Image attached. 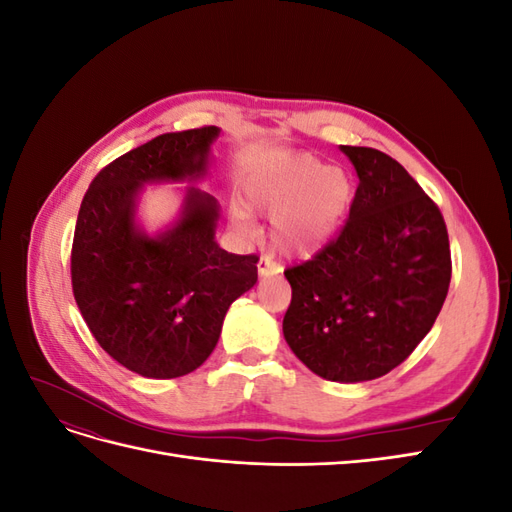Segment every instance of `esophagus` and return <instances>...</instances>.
<instances>
[{
  "label": "esophagus",
  "mask_w": 512,
  "mask_h": 512,
  "mask_svg": "<svg viewBox=\"0 0 512 512\" xmlns=\"http://www.w3.org/2000/svg\"><path fill=\"white\" fill-rule=\"evenodd\" d=\"M282 273V267L277 265V262L271 258V256H262L258 260V275L260 277H275Z\"/></svg>",
  "instance_id": "obj_1"
}]
</instances>
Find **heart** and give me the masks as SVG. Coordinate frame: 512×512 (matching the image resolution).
Listing matches in <instances>:
<instances>
[{"instance_id":"1","label":"heart","mask_w":512,"mask_h":512,"mask_svg":"<svg viewBox=\"0 0 512 512\" xmlns=\"http://www.w3.org/2000/svg\"><path fill=\"white\" fill-rule=\"evenodd\" d=\"M248 209L273 215V241L288 256H312L342 226L352 203L350 177L339 166H322L297 153L252 170L243 181ZM232 222L245 237L256 235L252 213L232 205Z\"/></svg>"}]
</instances>
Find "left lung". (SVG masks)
Here are the masks:
<instances>
[{
  "mask_svg": "<svg viewBox=\"0 0 512 512\" xmlns=\"http://www.w3.org/2000/svg\"><path fill=\"white\" fill-rule=\"evenodd\" d=\"M356 188L350 218L322 252L284 275L292 301L284 337L331 382H365L404 363L431 331L451 284L440 209L386 153L339 145Z\"/></svg>",
  "mask_w": 512,
  "mask_h": 512,
  "instance_id": "1",
  "label": "left lung"
}]
</instances>
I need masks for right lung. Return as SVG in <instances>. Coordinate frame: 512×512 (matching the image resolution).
<instances>
[{
    "label": "right lung",
    "instance_id": "right-lung-1",
    "mask_svg": "<svg viewBox=\"0 0 512 512\" xmlns=\"http://www.w3.org/2000/svg\"><path fill=\"white\" fill-rule=\"evenodd\" d=\"M220 128L170 132L102 168L81 203L72 290L96 342L134 374H190L218 346L232 301L254 288L258 256L215 241L220 203L194 188L207 179ZM192 182L178 218L156 236L137 222L145 184Z\"/></svg>",
    "mask_w": 512,
    "mask_h": 512
}]
</instances>
